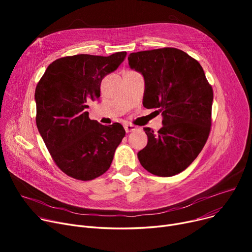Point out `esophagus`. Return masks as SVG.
<instances>
[{
  "label": "esophagus",
  "mask_w": 252,
  "mask_h": 252,
  "mask_svg": "<svg viewBox=\"0 0 252 252\" xmlns=\"http://www.w3.org/2000/svg\"><path fill=\"white\" fill-rule=\"evenodd\" d=\"M125 129H126V133H130V131H134V130H136L137 129V126H133V125H125Z\"/></svg>",
  "instance_id": "obj_1"
}]
</instances>
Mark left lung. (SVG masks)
<instances>
[{
    "label": "left lung",
    "mask_w": 252,
    "mask_h": 252,
    "mask_svg": "<svg viewBox=\"0 0 252 252\" xmlns=\"http://www.w3.org/2000/svg\"><path fill=\"white\" fill-rule=\"evenodd\" d=\"M127 59L129 67L144 76V107L156 108L163 117L157 133L144 127L148 143L138 153L140 163L158 177L180 174L195 160L208 139L213 88L199 62L182 50L141 51Z\"/></svg>",
    "instance_id": "obj_1"
}]
</instances>
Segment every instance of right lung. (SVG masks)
<instances>
[{"label":"right lung","instance_id":"1","mask_svg":"<svg viewBox=\"0 0 252 252\" xmlns=\"http://www.w3.org/2000/svg\"><path fill=\"white\" fill-rule=\"evenodd\" d=\"M126 52L110 56L79 54L52 62L35 88V123L57 166L67 176L94 180L108 170L126 135L114 123L89 118L88 102L99 99L104 76L117 69Z\"/></svg>","mask_w":252,"mask_h":252}]
</instances>
